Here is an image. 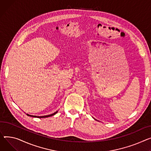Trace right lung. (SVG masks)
Masks as SVG:
<instances>
[{"label":"right lung","mask_w":151,"mask_h":151,"mask_svg":"<svg viewBox=\"0 0 151 151\" xmlns=\"http://www.w3.org/2000/svg\"><path fill=\"white\" fill-rule=\"evenodd\" d=\"M57 112H58V111H56V112H55V113H53V114H52L48 115H45V116H35V115H29V114H27V115L28 116H33V117H37V118H47V117H49V116H53V115H54L55 114H56Z\"/></svg>","instance_id":"add662e5"}]
</instances>
